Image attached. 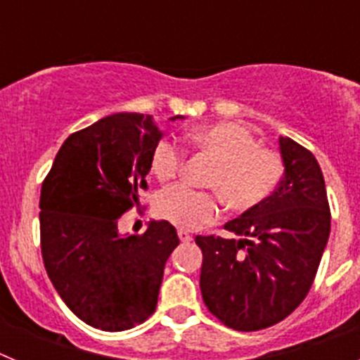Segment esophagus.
Returning <instances> with one entry per match:
<instances>
[{
	"mask_svg": "<svg viewBox=\"0 0 360 360\" xmlns=\"http://www.w3.org/2000/svg\"><path fill=\"white\" fill-rule=\"evenodd\" d=\"M178 238H180V241H184V243H189V241L193 240V236H191L187 231H184V229H180V231H178Z\"/></svg>",
	"mask_w": 360,
	"mask_h": 360,
	"instance_id": "1",
	"label": "esophagus"
}]
</instances>
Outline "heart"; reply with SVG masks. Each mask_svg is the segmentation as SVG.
I'll return each instance as SVG.
<instances>
[{
    "label": "heart",
    "mask_w": 360,
    "mask_h": 360,
    "mask_svg": "<svg viewBox=\"0 0 360 360\" xmlns=\"http://www.w3.org/2000/svg\"><path fill=\"white\" fill-rule=\"evenodd\" d=\"M196 151L214 162L207 174V187L196 191L187 186H173L162 191L155 211L162 219L184 231H196L212 224L221 214L219 198L232 211H249L262 205L283 178L285 164L278 151L259 146L247 128L234 122L200 126L187 136ZM184 151L169 141H160L151 153V173L167 182L180 173Z\"/></svg>",
    "instance_id": "obj_1"
}]
</instances>
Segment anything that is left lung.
Returning a JSON list of instances; mask_svg holds the SVG:
<instances>
[{"label":"left lung","mask_w":360,"mask_h":360,"mask_svg":"<svg viewBox=\"0 0 360 360\" xmlns=\"http://www.w3.org/2000/svg\"><path fill=\"white\" fill-rule=\"evenodd\" d=\"M285 178L257 207L225 229L240 240L196 236L200 290L218 321L238 332L269 328L303 303L330 236V205L316 157L279 139Z\"/></svg>","instance_id":"1"}]
</instances>
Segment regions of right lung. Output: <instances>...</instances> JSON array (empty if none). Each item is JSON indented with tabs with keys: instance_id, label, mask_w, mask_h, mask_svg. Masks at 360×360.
<instances>
[{
	"instance_id": "add662e5",
	"label": "right lung",
	"mask_w": 360,
	"mask_h": 360,
	"mask_svg": "<svg viewBox=\"0 0 360 360\" xmlns=\"http://www.w3.org/2000/svg\"><path fill=\"white\" fill-rule=\"evenodd\" d=\"M180 119V115L173 117ZM162 133L151 115L115 113L65 141L41 186L44 269L66 307L86 324L122 332L151 316L164 266L178 247L169 221L120 236L117 221L148 189Z\"/></svg>"
}]
</instances>
